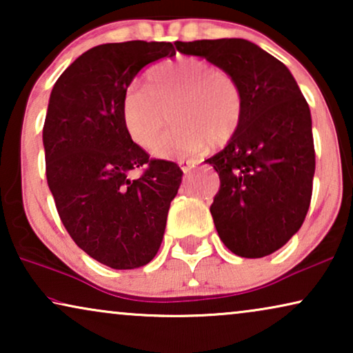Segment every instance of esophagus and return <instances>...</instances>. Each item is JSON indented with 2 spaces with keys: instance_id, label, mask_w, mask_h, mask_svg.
Segmentation results:
<instances>
[{
  "instance_id": "1",
  "label": "esophagus",
  "mask_w": 353,
  "mask_h": 353,
  "mask_svg": "<svg viewBox=\"0 0 353 353\" xmlns=\"http://www.w3.org/2000/svg\"><path fill=\"white\" fill-rule=\"evenodd\" d=\"M178 165L181 167V170L185 173H190L192 168H194V162L192 161H185V159H181V161H178Z\"/></svg>"
}]
</instances>
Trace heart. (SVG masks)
<instances>
[{"label": "heart", "mask_w": 353, "mask_h": 353, "mask_svg": "<svg viewBox=\"0 0 353 353\" xmlns=\"http://www.w3.org/2000/svg\"><path fill=\"white\" fill-rule=\"evenodd\" d=\"M175 123L154 146L161 157L201 152L212 141L226 144L243 119V94L234 77L196 57L165 62L148 77V88L130 85L122 98V119L130 138L151 149L167 123Z\"/></svg>", "instance_id": "b5f03b06"}]
</instances>
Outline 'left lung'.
Wrapping results in <instances>:
<instances>
[{"instance_id": "obj_1", "label": "left lung", "mask_w": 353, "mask_h": 353, "mask_svg": "<svg viewBox=\"0 0 353 353\" xmlns=\"http://www.w3.org/2000/svg\"><path fill=\"white\" fill-rule=\"evenodd\" d=\"M175 46L230 72L243 94L238 132L205 161L220 176L210 205L220 239L239 257L273 254L310 207L315 148L307 101L288 67L255 43L220 38Z\"/></svg>"}]
</instances>
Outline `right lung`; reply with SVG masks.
I'll list each match as a JSON object with an SVG mask.
<instances>
[{
  "instance_id": "right-lung-1",
  "label": "right lung",
  "mask_w": 353,
  "mask_h": 353,
  "mask_svg": "<svg viewBox=\"0 0 353 353\" xmlns=\"http://www.w3.org/2000/svg\"><path fill=\"white\" fill-rule=\"evenodd\" d=\"M165 41L105 43L83 52L52 86L43 146L46 180L67 233L115 270L139 268L161 248L181 183L175 162L149 159L123 125L122 98L138 72L175 56ZM134 168L143 172L137 181Z\"/></svg>"
}]
</instances>
